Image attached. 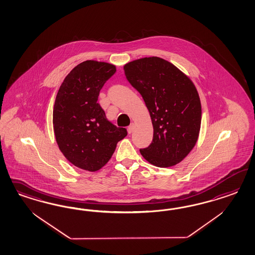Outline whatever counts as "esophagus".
<instances>
[{"instance_id":"1","label":"esophagus","mask_w":255,"mask_h":255,"mask_svg":"<svg viewBox=\"0 0 255 255\" xmlns=\"http://www.w3.org/2000/svg\"><path fill=\"white\" fill-rule=\"evenodd\" d=\"M133 129H134V124H131L128 128H127V131H128V133H131L132 131H133Z\"/></svg>"}]
</instances>
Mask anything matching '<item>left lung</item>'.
Instances as JSON below:
<instances>
[{
    "label": "left lung",
    "mask_w": 255,
    "mask_h": 255,
    "mask_svg": "<svg viewBox=\"0 0 255 255\" xmlns=\"http://www.w3.org/2000/svg\"><path fill=\"white\" fill-rule=\"evenodd\" d=\"M127 80L143 97L153 126L151 144L141 148L147 162L170 167L191 152L199 136L201 102L193 81L159 57L124 65Z\"/></svg>",
    "instance_id": "1"
}]
</instances>
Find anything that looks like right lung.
<instances>
[{
  "mask_svg": "<svg viewBox=\"0 0 255 255\" xmlns=\"http://www.w3.org/2000/svg\"><path fill=\"white\" fill-rule=\"evenodd\" d=\"M116 72L108 62L86 61L64 78L53 108L55 138L62 154L80 169L94 172L110 160L125 128L111 124L97 103L101 89Z\"/></svg>",
  "mask_w": 255,
  "mask_h": 255,
  "instance_id": "right-lung-1",
  "label": "right lung"
}]
</instances>
